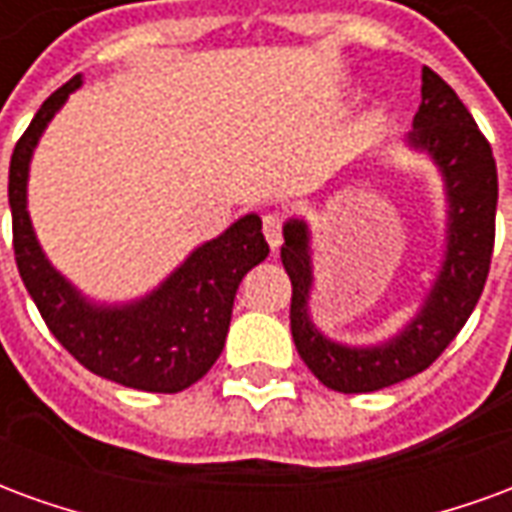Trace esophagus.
<instances>
[{"instance_id": "34e87169", "label": "esophagus", "mask_w": 512, "mask_h": 512, "mask_svg": "<svg viewBox=\"0 0 512 512\" xmlns=\"http://www.w3.org/2000/svg\"><path fill=\"white\" fill-rule=\"evenodd\" d=\"M263 233H266L268 246L277 252L279 244H282V227H279V216L277 213H266L263 216Z\"/></svg>"}]
</instances>
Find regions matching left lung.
Returning a JSON list of instances; mask_svg holds the SVG:
<instances>
[{
  "mask_svg": "<svg viewBox=\"0 0 512 512\" xmlns=\"http://www.w3.org/2000/svg\"><path fill=\"white\" fill-rule=\"evenodd\" d=\"M406 145L439 169L447 202L444 255L439 274L417 312L376 345H345L315 326L310 296L315 288L312 233L304 219L282 224V266L293 285L290 332L296 351L323 386L345 395L376 392L417 376L455 340L483 293L496 219V161L488 139L439 73L422 68V104Z\"/></svg>",
  "mask_w": 512,
  "mask_h": 512,
  "instance_id": "1",
  "label": "left lung"
}]
</instances>
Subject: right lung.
Returning a JSON list of instances; mask_svg holds the SVG:
<instances>
[{
  "instance_id": "obj_1",
  "label": "right lung",
  "mask_w": 512,
  "mask_h": 512,
  "mask_svg": "<svg viewBox=\"0 0 512 512\" xmlns=\"http://www.w3.org/2000/svg\"><path fill=\"white\" fill-rule=\"evenodd\" d=\"M79 87L82 73L43 101L10 158L7 197L18 274L51 334L76 362L115 384L172 395L200 381L222 354L235 290L246 271L268 257L263 222L257 213L241 216L222 235L197 246L158 288L139 299L120 304L87 299L51 266L27 211L35 147Z\"/></svg>"
}]
</instances>
